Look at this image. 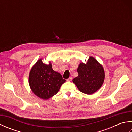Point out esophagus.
Masks as SVG:
<instances>
[{
  "mask_svg": "<svg viewBox=\"0 0 132 132\" xmlns=\"http://www.w3.org/2000/svg\"><path fill=\"white\" fill-rule=\"evenodd\" d=\"M71 80H72V78L71 77H69L68 79H67V81H68V82H71Z\"/></svg>",
  "mask_w": 132,
  "mask_h": 132,
  "instance_id": "34e87169",
  "label": "esophagus"
}]
</instances>
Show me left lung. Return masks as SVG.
<instances>
[{
  "label": "left lung",
  "mask_w": 132,
  "mask_h": 132,
  "mask_svg": "<svg viewBox=\"0 0 132 132\" xmlns=\"http://www.w3.org/2000/svg\"><path fill=\"white\" fill-rule=\"evenodd\" d=\"M78 76L72 80L78 89L91 95L99 89L104 80V71L102 65L90 57L86 64L80 63L77 69Z\"/></svg>",
  "instance_id": "8db88e82"
}]
</instances>
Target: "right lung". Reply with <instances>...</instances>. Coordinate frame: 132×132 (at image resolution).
<instances>
[{"label":"right lung","instance_id":"obj_1","mask_svg":"<svg viewBox=\"0 0 132 132\" xmlns=\"http://www.w3.org/2000/svg\"><path fill=\"white\" fill-rule=\"evenodd\" d=\"M66 80L54 71L52 64H45L41 59L32 68L29 75L30 87L35 95L43 99H48L57 94Z\"/></svg>","mask_w":132,"mask_h":132}]
</instances>
